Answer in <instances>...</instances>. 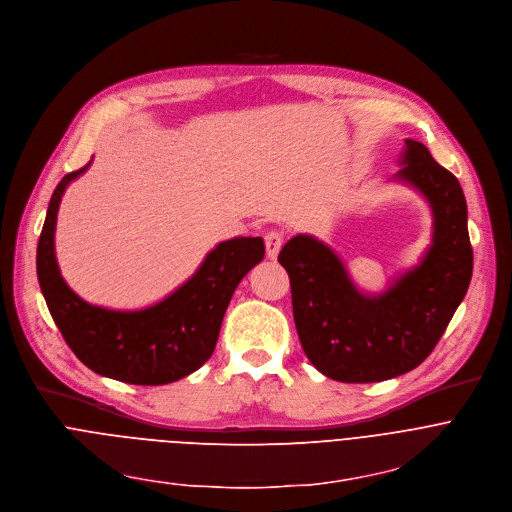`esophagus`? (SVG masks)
<instances>
[{
    "label": "esophagus",
    "mask_w": 512,
    "mask_h": 512,
    "mask_svg": "<svg viewBox=\"0 0 512 512\" xmlns=\"http://www.w3.org/2000/svg\"><path fill=\"white\" fill-rule=\"evenodd\" d=\"M282 244H285V236H282V232L278 230H272L264 236V246H266V256L270 260H274L282 248Z\"/></svg>",
    "instance_id": "1"
}]
</instances>
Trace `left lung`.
<instances>
[{
    "label": "left lung",
    "mask_w": 512,
    "mask_h": 512,
    "mask_svg": "<svg viewBox=\"0 0 512 512\" xmlns=\"http://www.w3.org/2000/svg\"><path fill=\"white\" fill-rule=\"evenodd\" d=\"M401 164L396 179L415 187L431 205L433 244L421 264L384 293H360L342 260L313 236H295L278 254L291 278L293 317L305 356L339 382H380L417 368L470 287L474 254L460 181L417 140H405Z\"/></svg>",
    "instance_id": "8db88e82"
}]
</instances>
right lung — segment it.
<instances>
[{"label": "right lung", "mask_w": 512, "mask_h": 512, "mask_svg": "<svg viewBox=\"0 0 512 512\" xmlns=\"http://www.w3.org/2000/svg\"><path fill=\"white\" fill-rule=\"evenodd\" d=\"M91 162L56 185L36 250L48 311L75 356L93 372L140 386L181 380L213 354L227 305L240 280L264 258L262 238L217 244L181 289L142 311H111L77 297L54 256L56 213L65 189Z\"/></svg>", "instance_id": "obj_1"}]
</instances>
